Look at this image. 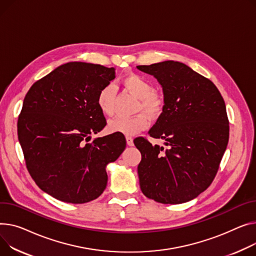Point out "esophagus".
<instances>
[{
	"label": "esophagus",
	"mask_w": 256,
	"mask_h": 256,
	"mask_svg": "<svg viewBox=\"0 0 256 256\" xmlns=\"http://www.w3.org/2000/svg\"><path fill=\"white\" fill-rule=\"evenodd\" d=\"M126 144L128 146H132L134 145V139L132 137H126Z\"/></svg>",
	"instance_id": "34e87169"
}]
</instances>
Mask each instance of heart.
Here are the masks:
<instances>
[{
  "instance_id": "obj_1",
  "label": "heart",
  "mask_w": 256,
  "mask_h": 256,
  "mask_svg": "<svg viewBox=\"0 0 256 256\" xmlns=\"http://www.w3.org/2000/svg\"><path fill=\"white\" fill-rule=\"evenodd\" d=\"M124 86L134 96L139 98L137 112L143 111L149 117L158 116L164 105L162 96L154 92L153 85L146 78L128 74L122 80ZM116 86L112 83L106 84L98 94L96 104L102 113L112 116L115 112ZM141 113L132 117H116L108 124V130L111 132H120L126 136H134L144 130L148 126L147 116Z\"/></svg>"
}]
</instances>
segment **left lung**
<instances>
[{
	"instance_id": "1",
	"label": "left lung",
	"mask_w": 256,
	"mask_h": 256,
	"mask_svg": "<svg viewBox=\"0 0 256 256\" xmlns=\"http://www.w3.org/2000/svg\"><path fill=\"white\" fill-rule=\"evenodd\" d=\"M137 69L154 77L164 94L162 112L148 132L164 146L144 138L134 141L142 156L141 190L162 204L190 202L212 183L228 143L224 98L212 81L179 62Z\"/></svg>"
}]
</instances>
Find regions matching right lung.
I'll return each mask as SVG.
<instances>
[{
  "label": "right lung",
  "mask_w": 256,
  "mask_h": 256,
  "mask_svg": "<svg viewBox=\"0 0 256 256\" xmlns=\"http://www.w3.org/2000/svg\"><path fill=\"white\" fill-rule=\"evenodd\" d=\"M114 78V68L66 62L34 83L24 100L17 134L26 168L56 200L84 204L98 198L107 185V164L126 149L119 134L90 142L106 126L98 94Z\"/></svg>",
  "instance_id": "right-lung-1"
}]
</instances>
